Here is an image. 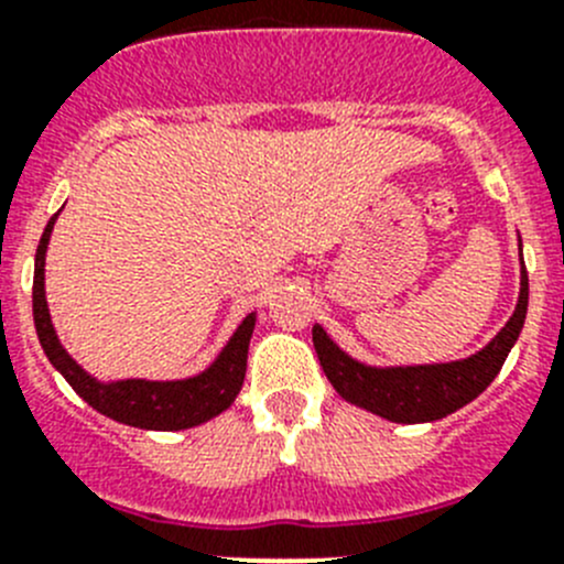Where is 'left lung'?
I'll return each mask as SVG.
<instances>
[{
	"label": "left lung",
	"mask_w": 564,
	"mask_h": 564,
	"mask_svg": "<svg viewBox=\"0 0 564 564\" xmlns=\"http://www.w3.org/2000/svg\"><path fill=\"white\" fill-rule=\"evenodd\" d=\"M529 308V275L520 245V294L514 314L484 345L478 354L445 365H409V367H372L347 356L323 325H314L312 339L330 387L354 406L367 409L389 423H434L448 417L456 409L476 401L478 394L501 372L509 350L518 341Z\"/></svg>",
	"instance_id": "left-lung-1"
}]
</instances>
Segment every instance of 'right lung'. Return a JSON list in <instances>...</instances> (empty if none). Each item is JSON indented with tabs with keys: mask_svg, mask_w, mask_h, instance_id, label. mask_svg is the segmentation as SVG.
Listing matches in <instances>:
<instances>
[{
	"mask_svg": "<svg viewBox=\"0 0 564 564\" xmlns=\"http://www.w3.org/2000/svg\"><path fill=\"white\" fill-rule=\"evenodd\" d=\"M55 219L57 214L46 223L44 236L39 241L33 275L35 330H39V341L52 367L72 383V389L88 406H94L99 414L116 420V423L133 425V429L181 431L208 423L210 417L223 414L236 401V394L245 383L247 347H250L252 328H256V312L241 319V325L234 330L228 345L219 350L217 359L197 376L181 378V381H147V378L99 381L66 354V347L61 345L55 325H52L50 306H46L44 264Z\"/></svg>",
	"mask_w": 564,
	"mask_h": 564,
	"instance_id": "right-lung-1",
	"label": "right lung"
}]
</instances>
